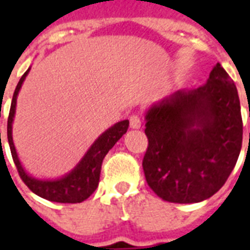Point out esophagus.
Returning <instances> with one entry per match:
<instances>
[{
  "label": "esophagus",
  "mask_w": 250,
  "mask_h": 250,
  "mask_svg": "<svg viewBox=\"0 0 250 250\" xmlns=\"http://www.w3.org/2000/svg\"><path fill=\"white\" fill-rule=\"evenodd\" d=\"M129 125H131V127L135 129L140 128L141 127V118L137 115V114H133V115H131L129 117Z\"/></svg>",
  "instance_id": "34e87169"
}]
</instances>
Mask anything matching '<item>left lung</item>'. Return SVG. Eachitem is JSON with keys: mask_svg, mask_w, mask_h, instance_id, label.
<instances>
[{"mask_svg": "<svg viewBox=\"0 0 250 250\" xmlns=\"http://www.w3.org/2000/svg\"><path fill=\"white\" fill-rule=\"evenodd\" d=\"M145 121L149 144L143 168L158 197L193 204L221 189L243 143L239 94L221 63L204 85L178 90L153 105Z\"/></svg>", "mask_w": 250, "mask_h": 250, "instance_id": "left-lung-1", "label": "left lung"}]
</instances>
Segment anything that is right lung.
<instances>
[{"instance_id":"right-lung-1","label":"right lung","mask_w":250,"mask_h":250,"mask_svg":"<svg viewBox=\"0 0 250 250\" xmlns=\"http://www.w3.org/2000/svg\"><path fill=\"white\" fill-rule=\"evenodd\" d=\"M28 72L29 68L23 74L17 88H15L13 101H11V106H10L9 119H7V140H9L14 164L17 166V170L21 180L37 196H40L45 200H49V201L61 202V204L83 202L93 193L98 187L102 161H104L106 154L109 153L110 149L115 145V143L127 132L129 122H118L113 127L106 129L105 132L94 141L93 145L85 153V156L82 158L79 164L76 165L75 168L70 171L67 175H64L63 178L56 179V180H40V179L32 178L31 175L25 172V170L21 166L13 143V121L14 115H15L17 97L25 76L28 75Z\"/></svg>"}]
</instances>
